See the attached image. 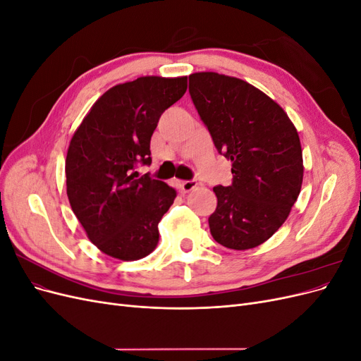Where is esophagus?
Segmentation results:
<instances>
[{
  "label": "esophagus",
  "instance_id": "esophagus-1",
  "mask_svg": "<svg viewBox=\"0 0 361 361\" xmlns=\"http://www.w3.org/2000/svg\"><path fill=\"white\" fill-rule=\"evenodd\" d=\"M178 185H179V190L185 194V192L192 191L195 187H197V180H194V179H191V180H182Z\"/></svg>",
  "mask_w": 361,
  "mask_h": 361
}]
</instances>
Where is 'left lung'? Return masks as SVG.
Wrapping results in <instances>:
<instances>
[{
    "label": "left lung",
    "mask_w": 361,
    "mask_h": 361,
    "mask_svg": "<svg viewBox=\"0 0 361 361\" xmlns=\"http://www.w3.org/2000/svg\"><path fill=\"white\" fill-rule=\"evenodd\" d=\"M190 94L216 150L232 161V183L214 187L211 235L227 248H255L279 231L300 195L297 129L277 102L233 76L192 73Z\"/></svg>",
    "instance_id": "1"
}]
</instances>
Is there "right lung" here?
I'll list each match as a JSON object with an SVG mask.
<instances>
[{"mask_svg": "<svg viewBox=\"0 0 361 361\" xmlns=\"http://www.w3.org/2000/svg\"><path fill=\"white\" fill-rule=\"evenodd\" d=\"M185 92L187 76L117 84L75 130L66 157L69 203L90 241L108 256L138 260L159 241L158 223L176 191L149 173L138 178L135 169L152 162L158 120Z\"/></svg>", "mask_w": 361, "mask_h": 361, "instance_id": "1", "label": "right lung"}]
</instances>
